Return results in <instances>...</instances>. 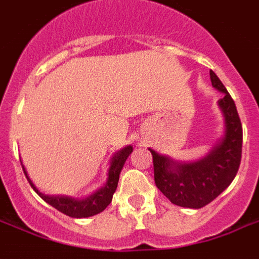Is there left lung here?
<instances>
[{"label":"left lung","instance_id":"8db88e82","mask_svg":"<svg viewBox=\"0 0 259 259\" xmlns=\"http://www.w3.org/2000/svg\"><path fill=\"white\" fill-rule=\"evenodd\" d=\"M210 79L213 88L224 93L218 106L225 118V134L209 154L195 162H178L149 149L157 188L171 203L190 209L206 206L232 184L242 155V125L234 101L213 70Z\"/></svg>","mask_w":259,"mask_h":259}]
</instances>
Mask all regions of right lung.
I'll list each match as a JSON object with an SVG mask.
<instances>
[{
    "label": "right lung",
    "instance_id": "1",
    "mask_svg": "<svg viewBox=\"0 0 259 259\" xmlns=\"http://www.w3.org/2000/svg\"><path fill=\"white\" fill-rule=\"evenodd\" d=\"M133 151V146H126V148L121 149L119 151H117L110 159V167H109L108 171V181L106 184L102 186L101 189L93 193L89 197H86L83 199L73 198V197H68V195H46L44 193L35 188L34 184L31 182V180L27 176L26 170L22 166L24 169V173L26 176L29 184L33 188V190L37 193V194L41 197L46 203H49L57 209L61 213L66 214L69 217L73 218H86L92 217V215H96V214L104 211L106 207H108L109 203L111 202V198H113V194H114L115 189H117V185H118L119 180V173L123 167V163L126 162V159L130 155V153ZM22 165V162H21Z\"/></svg>",
    "mask_w": 259,
    "mask_h": 259
}]
</instances>
